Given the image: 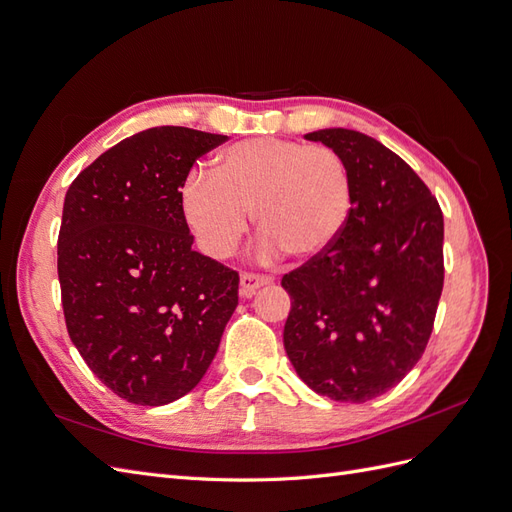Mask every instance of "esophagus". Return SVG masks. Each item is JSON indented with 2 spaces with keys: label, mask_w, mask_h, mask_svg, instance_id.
Wrapping results in <instances>:
<instances>
[{
  "label": "esophagus",
  "mask_w": 512,
  "mask_h": 512,
  "mask_svg": "<svg viewBox=\"0 0 512 512\" xmlns=\"http://www.w3.org/2000/svg\"><path fill=\"white\" fill-rule=\"evenodd\" d=\"M271 282H273L271 275L245 271V273H241V294H243V297H252L256 290H260L262 286H267Z\"/></svg>",
  "instance_id": "esophagus-1"
}]
</instances>
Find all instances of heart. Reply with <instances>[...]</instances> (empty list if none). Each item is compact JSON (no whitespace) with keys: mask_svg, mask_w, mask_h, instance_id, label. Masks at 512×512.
Here are the masks:
<instances>
[{"mask_svg":"<svg viewBox=\"0 0 512 512\" xmlns=\"http://www.w3.org/2000/svg\"><path fill=\"white\" fill-rule=\"evenodd\" d=\"M179 205L198 245L213 258L237 250L256 209L265 252L282 247L305 260L327 252L344 232L354 179L346 158L329 145L256 136L222 149L213 173L190 170Z\"/></svg>","mask_w":512,"mask_h":512,"instance_id":"1","label":"heart"}]
</instances>
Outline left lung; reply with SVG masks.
I'll list each match as a JSON object with an SVG mask.
<instances>
[{
  "label": "left lung",
  "mask_w": 512,
  "mask_h": 512,
  "mask_svg": "<svg viewBox=\"0 0 512 512\" xmlns=\"http://www.w3.org/2000/svg\"><path fill=\"white\" fill-rule=\"evenodd\" d=\"M346 158L350 220L327 252L282 277L284 348L309 389L363 404L421 359L444 286V218L425 181L367 134L309 132Z\"/></svg>",
  "instance_id": "left-lung-1"
}]
</instances>
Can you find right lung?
<instances>
[{
  "label": "right lung",
  "instance_id": "add662e5",
  "mask_svg": "<svg viewBox=\"0 0 512 512\" xmlns=\"http://www.w3.org/2000/svg\"><path fill=\"white\" fill-rule=\"evenodd\" d=\"M226 141L149 128L104 151L66 192L57 275L68 335L130 404L190 393L239 303V273L192 250L179 205L194 162Z\"/></svg>",
  "mask_w": 512,
  "mask_h": 512
}]
</instances>
